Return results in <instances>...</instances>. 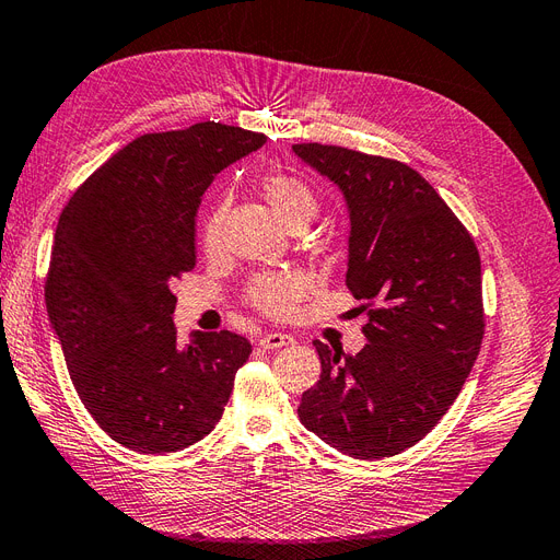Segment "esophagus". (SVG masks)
Here are the masks:
<instances>
[{
	"mask_svg": "<svg viewBox=\"0 0 560 560\" xmlns=\"http://www.w3.org/2000/svg\"><path fill=\"white\" fill-rule=\"evenodd\" d=\"M294 336L290 334H280V331H266L261 338H259V346L264 350H278V348H287V346H294Z\"/></svg>",
	"mask_w": 560,
	"mask_h": 560,
	"instance_id": "obj_1",
	"label": "esophagus"
}]
</instances>
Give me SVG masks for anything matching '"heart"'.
<instances>
[{"instance_id": "b5f03b06", "label": "heart", "mask_w": 560, "mask_h": 560, "mask_svg": "<svg viewBox=\"0 0 560 560\" xmlns=\"http://www.w3.org/2000/svg\"><path fill=\"white\" fill-rule=\"evenodd\" d=\"M264 196L268 198L270 206L278 212V217L287 226H308L317 214V196L306 182L292 175H268L261 182ZM226 217V200L217 202L214 210L210 212L206 226H202V243L208 247H217L219 238H222V224ZM308 292V278L301 273H276L264 276L252 284V303L259 311L268 315H287L294 303L306 296Z\"/></svg>"}]
</instances>
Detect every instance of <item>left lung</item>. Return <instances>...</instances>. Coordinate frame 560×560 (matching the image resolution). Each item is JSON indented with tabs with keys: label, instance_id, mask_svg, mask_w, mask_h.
<instances>
[{
	"label": "left lung",
	"instance_id": "1",
	"mask_svg": "<svg viewBox=\"0 0 560 560\" xmlns=\"http://www.w3.org/2000/svg\"><path fill=\"white\" fill-rule=\"evenodd\" d=\"M341 191L346 284L369 301L358 354L315 341L322 374L299 420L336 451L378 460L411 448L460 395L483 338L481 259L430 182L393 159L294 144Z\"/></svg>",
	"mask_w": 560,
	"mask_h": 560
}]
</instances>
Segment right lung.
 I'll list each match as a JSON object with an SVG mask.
<instances>
[{"mask_svg": "<svg viewBox=\"0 0 560 560\" xmlns=\"http://www.w3.org/2000/svg\"><path fill=\"white\" fill-rule=\"evenodd\" d=\"M266 135L222 124L132 140L83 182L56 229L46 311L77 393L121 446L165 455L210 434L252 352L233 331L177 341L171 280L196 266L200 196Z\"/></svg>", "mask_w": 560, "mask_h": 560, "instance_id": "obj_1", "label": "right lung"}]
</instances>
